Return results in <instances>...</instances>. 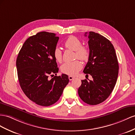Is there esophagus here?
<instances>
[{
	"label": "esophagus",
	"mask_w": 135,
	"mask_h": 135,
	"mask_svg": "<svg viewBox=\"0 0 135 135\" xmlns=\"http://www.w3.org/2000/svg\"><path fill=\"white\" fill-rule=\"evenodd\" d=\"M68 78H69V80H73V79H74V77L72 76H69Z\"/></svg>",
	"instance_id": "34e87169"
}]
</instances>
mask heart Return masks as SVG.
<instances>
[{
    "label": "heart",
    "mask_w": 135,
    "mask_h": 135,
    "mask_svg": "<svg viewBox=\"0 0 135 135\" xmlns=\"http://www.w3.org/2000/svg\"><path fill=\"white\" fill-rule=\"evenodd\" d=\"M64 46L67 49L75 52V57L81 60H87L89 55V51L85 46H82L81 41L78 37L74 36H69L64 43ZM55 59L57 62L60 63L62 60L61 51L56 48L54 52ZM83 65L79 60L71 63H65L61 66V71L63 73L71 76H74L82 68Z\"/></svg>",
    "instance_id": "obj_1"
}]
</instances>
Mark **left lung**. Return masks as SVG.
Returning <instances> with one entry per match:
<instances>
[{
    "label": "left lung",
    "mask_w": 135,
    "mask_h": 135,
    "mask_svg": "<svg viewBox=\"0 0 135 135\" xmlns=\"http://www.w3.org/2000/svg\"><path fill=\"white\" fill-rule=\"evenodd\" d=\"M88 37L89 55L83 72L91 75L93 80H81L78 94L85 103L97 105L112 93L118 76L119 64L115 48L108 39L92 31L89 32Z\"/></svg>",
    "instance_id": "left-lung-1"
}]
</instances>
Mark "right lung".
I'll return each instance as SVG.
<instances>
[{
  "mask_svg": "<svg viewBox=\"0 0 135 135\" xmlns=\"http://www.w3.org/2000/svg\"><path fill=\"white\" fill-rule=\"evenodd\" d=\"M59 39L54 33L38 32L26 40L17 57L20 87L27 98L39 105L56 103L69 82L65 74L48 78L59 71L54 56Z\"/></svg>",
  "mask_w": 135,
  "mask_h": 135,
  "instance_id": "obj_1",
  "label": "right lung"
}]
</instances>
